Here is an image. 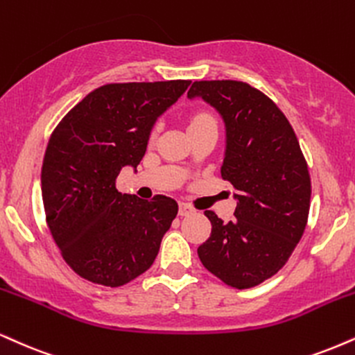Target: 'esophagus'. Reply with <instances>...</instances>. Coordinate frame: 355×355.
<instances>
[{
	"label": "esophagus",
	"mask_w": 355,
	"mask_h": 355,
	"mask_svg": "<svg viewBox=\"0 0 355 355\" xmlns=\"http://www.w3.org/2000/svg\"><path fill=\"white\" fill-rule=\"evenodd\" d=\"M195 210L190 207L189 203H180V208H178V215L180 216H187V215H191Z\"/></svg>",
	"instance_id": "1"
}]
</instances>
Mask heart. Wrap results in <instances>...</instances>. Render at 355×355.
<instances>
[{
  "label": "heart",
  "mask_w": 355,
  "mask_h": 355,
  "mask_svg": "<svg viewBox=\"0 0 355 355\" xmlns=\"http://www.w3.org/2000/svg\"><path fill=\"white\" fill-rule=\"evenodd\" d=\"M210 121H213V117H211L210 114L200 112V114H196L193 119H191L190 127H191V125H198V123H203V122H210Z\"/></svg>",
  "instance_id": "heart-1"
}]
</instances>
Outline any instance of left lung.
<instances>
[{"label": "left lung", "instance_id": "obj_1", "mask_svg": "<svg viewBox=\"0 0 355 355\" xmlns=\"http://www.w3.org/2000/svg\"><path fill=\"white\" fill-rule=\"evenodd\" d=\"M198 97L223 119L226 145L221 177L233 185L236 220L215 213L198 258L225 284L253 288L284 266L304 233L311 178L291 123L270 97L240 80H198Z\"/></svg>", "mask_w": 355, "mask_h": 355}]
</instances>
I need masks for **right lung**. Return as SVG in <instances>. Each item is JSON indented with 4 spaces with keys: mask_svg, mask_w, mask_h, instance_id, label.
I'll return each mask as SVG.
<instances>
[{
    "mask_svg": "<svg viewBox=\"0 0 355 355\" xmlns=\"http://www.w3.org/2000/svg\"><path fill=\"white\" fill-rule=\"evenodd\" d=\"M190 84L102 85L51 135L41 172L46 221L62 258L84 279L117 288L155 261L177 202L165 195H122L115 182L123 166L137 168L157 119Z\"/></svg>",
    "mask_w": 355,
    "mask_h": 355,
    "instance_id": "add662e5",
    "label": "right lung"
}]
</instances>
